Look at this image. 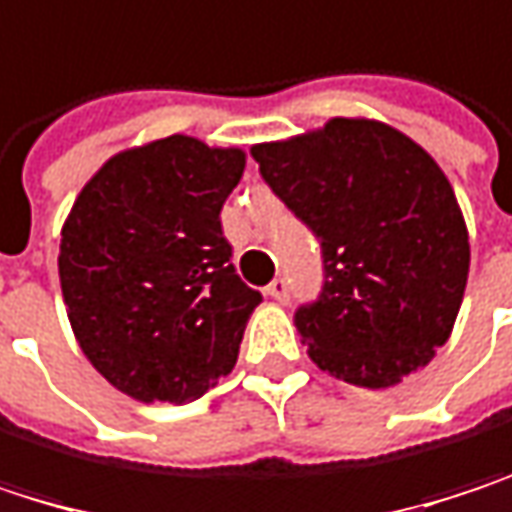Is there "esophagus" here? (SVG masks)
I'll list each match as a JSON object with an SVG mask.
<instances>
[{
	"mask_svg": "<svg viewBox=\"0 0 512 512\" xmlns=\"http://www.w3.org/2000/svg\"><path fill=\"white\" fill-rule=\"evenodd\" d=\"M265 291H268V294H271V297H274L277 303H286V300H288V280H286V277H277V280H274L271 286L265 288Z\"/></svg>",
	"mask_w": 512,
	"mask_h": 512,
	"instance_id": "obj_1",
	"label": "esophagus"
}]
</instances>
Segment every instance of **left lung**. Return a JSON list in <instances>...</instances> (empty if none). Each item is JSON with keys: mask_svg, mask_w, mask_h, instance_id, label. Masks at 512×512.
Here are the masks:
<instances>
[{"mask_svg": "<svg viewBox=\"0 0 512 512\" xmlns=\"http://www.w3.org/2000/svg\"><path fill=\"white\" fill-rule=\"evenodd\" d=\"M262 179L315 232L324 288L294 315L312 362L389 389L448 342L469 280V229L442 167L368 117L256 144Z\"/></svg>", "mask_w": 512, "mask_h": 512, "instance_id": "obj_1", "label": "left lung"}]
</instances>
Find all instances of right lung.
Returning <instances> with one entry per match:
<instances>
[{"label":"right lung","mask_w":512,"mask_h":512,"mask_svg":"<svg viewBox=\"0 0 512 512\" xmlns=\"http://www.w3.org/2000/svg\"><path fill=\"white\" fill-rule=\"evenodd\" d=\"M238 147L170 135L105 161L61 226L58 277L82 353L123 395L185 404L238 359L262 294L241 283L221 209Z\"/></svg>","instance_id":"1"}]
</instances>
